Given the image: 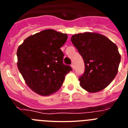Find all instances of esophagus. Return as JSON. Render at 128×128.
<instances>
[{
	"label": "esophagus",
	"instance_id": "obj_1",
	"mask_svg": "<svg viewBox=\"0 0 128 128\" xmlns=\"http://www.w3.org/2000/svg\"><path fill=\"white\" fill-rule=\"evenodd\" d=\"M71 66H72V68H73V69H74V68H75V66H74V63H72V64H71Z\"/></svg>",
	"mask_w": 128,
	"mask_h": 128
}]
</instances>
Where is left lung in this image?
I'll return each mask as SVG.
<instances>
[{"label":"left lung","mask_w":128,"mask_h":128,"mask_svg":"<svg viewBox=\"0 0 128 128\" xmlns=\"http://www.w3.org/2000/svg\"><path fill=\"white\" fill-rule=\"evenodd\" d=\"M71 42L84 60L85 70L79 80L80 86L90 93L108 86L118 72L120 54L117 46L97 32L74 34Z\"/></svg>","instance_id":"1"}]
</instances>
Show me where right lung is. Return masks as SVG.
Segmentation results:
<instances>
[{
    "label": "right lung",
    "instance_id": "1",
    "mask_svg": "<svg viewBox=\"0 0 128 128\" xmlns=\"http://www.w3.org/2000/svg\"><path fill=\"white\" fill-rule=\"evenodd\" d=\"M66 34L46 29L28 37L17 49V66L25 82L35 93L50 96L60 88L72 68L63 63L60 49Z\"/></svg>",
    "mask_w": 128,
    "mask_h": 128
}]
</instances>
